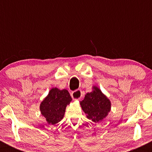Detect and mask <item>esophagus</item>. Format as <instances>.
Segmentation results:
<instances>
[{
	"label": "esophagus",
	"mask_w": 152,
	"mask_h": 152,
	"mask_svg": "<svg viewBox=\"0 0 152 152\" xmlns=\"http://www.w3.org/2000/svg\"><path fill=\"white\" fill-rule=\"evenodd\" d=\"M71 97L75 100H79L82 97V91L81 90L78 89L71 92Z\"/></svg>",
	"instance_id": "1"
}]
</instances>
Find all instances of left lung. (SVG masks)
Masks as SVG:
<instances>
[{
	"instance_id": "left-lung-1",
	"label": "left lung",
	"mask_w": 152,
	"mask_h": 152,
	"mask_svg": "<svg viewBox=\"0 0 152 152\" xmlns=\"http://www.w3.org/2000/svg\"><path fill=\"white\" fill-rule=\"evenodd\" d=\"M81 106L87 118L94 122L104 119L111 109L110 101L97 87H94L93 91L85 95Z\"/></svg>"
}]
</instances>
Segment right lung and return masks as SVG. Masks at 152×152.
Here are the masks:
<instances>
[{
    "label": "right lung",
    "mask_w": 152,
    "mask_h": 152,
    "mask_svg": "<svg viewBox=\"0 0 152 152\" xmlns=\"http://www.w3.org/2000/svg\"><path fill=\"white\" fill-rule=\"evenodd\" d=\"M71 100L67 90L52 88L40 106L41 114L48 124H56L64 118L66 106L70 104Z\"/></svg>",
    "instance_id": "add662e5"
}]
</instances>
